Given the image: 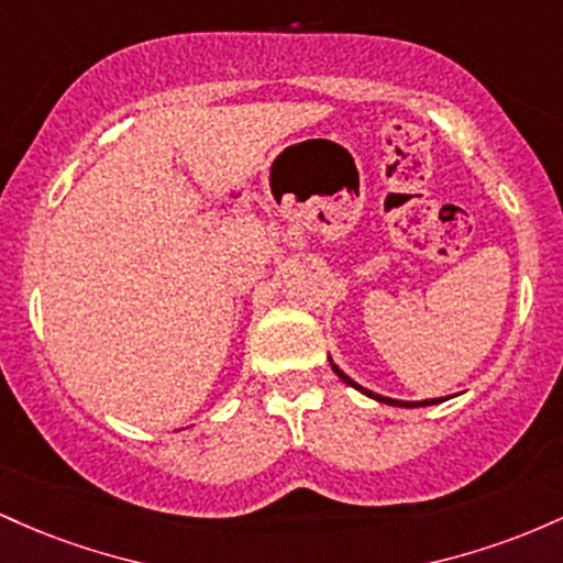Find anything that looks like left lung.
Returning a JSON list of instances; mask_svg holds the SVG:
<instances>
[{
    "label": "left lung",
    "mask_w": 563,
    "mask_h": 563,
    "mask_svg": "<svg viewBox=\"0 0 563 563\" xmlns=\"http://www.w3.org/2000/svg\"><path fill=\"white\" fill-rule=\"evenodd\" d=\"M330 364H332L334 375H338L340 380H343V383H349V385H353V388H356V390H362V394H364V396H369V399H375V401H383V404H390V407H431V404H439V401H444V399H426V401H399V399H388V396L372 394V390H366V388H362V385H358V383H353L351 377L345 375V372L340 369V366L332 362V358H330Z\"/></svg>",
    "instance_id": "8db88e82"
}]
</instances>
